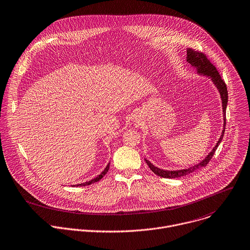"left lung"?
<instances>
[{
  "label": "left lung",
  "instance_id": "left-lung-1",
  "mask_svg": "<svg viewBox=\"0 0 250 250\" xmlns=\"http://www.w3.org/2000/svg\"><path fill=\"white\" fill-rule=\"evenodd\" d=\"M187 61L189 64H191L193 67H195L197 69V73L199 74H203L206 75L208 77L211 78V80L214 82L215 86L217 87V89L219 90V93L221 95V99H222V106H223V117H224V128L222 131V134L220 136V139L218 140L217 144L215 145V147L213 148V150L205 157V159H203V161H201L200 163H198L197 165L192 166V167H189L188 169H184V170H178V171H167V170H162L159 169L153 164H151L148 160L145 159L146 164L149 166L150 170L156 174L157 176L161 177V178H166V179H175V178H180L183 176H186L188 174H190L194 171H196L197 169H200L202 167H206L207 164L209 163V161L212 159L213 155L215 154L216 149L218 148L219 144L221 143L224 133H225V127H226V109H227V104H228V90H227V85L225 81L222 79L220 73L218 72L217 68L215 67V65H213L210 61L207 59V57L198 51H195L193 49L188 48L187 51Z\"/></svg>",
  "mask_w": 250,
  "mask_h": 250
}]
</instances>
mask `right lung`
Returning a JSON list of instances; mask_svg holds the SVG:
<instances>
[{
	"label": "right lung",
	"mask_w": 250,
	"mask_h": 250,
	"mask_svg": "<svg viewBox=\"0 0 250 250\" xmlns=\"http://www.w3.org/2000/svg\"><path fill=\"white\" fill-rule=\"evenodd\" d=\"M109 168H110V163L107 165V167L105 168V170H104L99 176H97L95 179H93V180H91V181H89V182H86V183H84V184H79V185H77L76 187H85V186H89V185H91V184H94V183H96V182H99V181L107 174V172L109 171Z\"/></svg>",
	"instance_id": "add662e5"
}]
</instances>
